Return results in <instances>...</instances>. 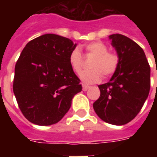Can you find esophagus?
<instances>
[{
	"label": "esophagus",
	"instance_id": "obj_1",
	"mask_svg": "<svg viewBox=\"0 0 157 157\" xmlns=\"http://www.w3.org/2000/svg\"><path fill=\"white\" fill-rule=\"evenodd\" d=\"M89 88V86H86V85H83L82 86V90L84 91V92H86V91H87Z\"/></svg>",
	"mask_w": 157,
	"mask_h": 157
}]
</instances>
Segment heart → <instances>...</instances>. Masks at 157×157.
Here are the masks:
<instances>
[{
	"label": "heart",
	"instance_id": "b5f03b06",
	"mask_svg": "<svg viewBox=\"0 0 157 157\" xmlns=\"http://www.w3.org/2000/svg\"><path fill=\"white\" fill-rule=\"evenodd\" d=\"M108 50V46L102 42H92L86 45V55L93 56L94 59L90 64L92 70L83 71L80 75V78L84 83L93 84L99 82L102 80V75L108 77L117 71L119 57L116 53ZM69 62L72 70L76 74H80L83 67V59L77 48L71 52Z\"/></svg>",
	"mask_w": 157,
	"mask_h": 157
}]
</instances>
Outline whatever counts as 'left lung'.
Masks as SVG:
<instances>
[{
    "label": "left lung",
    "instance_id": "obj_1",
    "mask_svg": "<svg viewBox=\"0 0 157 157\" xmlns=\"http://www.w3.org/2000/svg\"><path fill=\"white\" fill-rule=\"evenodd\" d=\"M109 38L119 65L110 81L98 86L101 93L93 109L106 123L124 125L138 114L148 98L151 68L144 50L132 39L118 33Z\"/></svg>",
    "mask_w": 157,
    "mask_h": 157
}]
</instances>
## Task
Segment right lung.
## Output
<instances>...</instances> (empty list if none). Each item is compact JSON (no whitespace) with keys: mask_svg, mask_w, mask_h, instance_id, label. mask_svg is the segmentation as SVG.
<instances>
[{"mask_svg":"<svg viewBox=\"0 0 157 157\" xmlns=\"http://www.w3.org/2000/svg\"><path fill=\"white\" fill-rule=\"evenodd\" d=\"M76 44L46 33L29 42L15 66L13 92L22 114L33 124L58 123L82 91L80 79L69 62Z\"/></svg>","mask_w":157,"mask_h":157,"instance_id":"right-lung-1","label":"right lung"}]
</instances>
